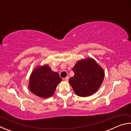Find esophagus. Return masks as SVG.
I'll return each mask as SVG.
<instances>
[{
	"instance_id": "esophagus-1",
	"label": "esophagus",
	"mask_w": 131,
	"mask_h": 131,
	"mask_svg": "<svg viewBox=\"0 0 131 131\" xmlns=\"http://www.w3.org/2000/svg\"><path fill=\"white\" fill-rule=\"evenodd\" d=\"M69 76H67V77H66L65 78H64L63 80H64L66 81H68L69 80Z\"/></svg>"
}]
</instances>
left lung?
<instances>
[{
  "instance_id": "1",
  "label": "left lung",
  "mask_w": 131,
  "mask_h": 131,
  "mask_svg": "<svg viewBox=\"0 0 131 131\" xmlns=\"http://www.w3.org/2000/svg\"><path fill=\"white\" fill-rule=\"evenodd\" d=\"M72 70L74 75L69 82L76 95L82 97L90 96L96 92L105 76L102 68L91 58L79 61Z\"/></svg>"
}]
</instances>
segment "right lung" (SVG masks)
I'll return each mask as SVG.
<instances>
[{
    "mask_svg": "<svg viewBox=\"0 0 131 131\" xmlns=\"http://www.w3.org/2000/svg\"><path fill=\"white\" fill-rule=\"evenodd\" d=\"M61 81L58 73L52 71L48 65H44L33 71L29 87L35 95L47 98L54 94L58 84Z\"/></svg>",
    "mask_w": 131,
    "mask_h": 131,
    "instance_id": "add662e5",
    "label": "right lung"
}]
</instances>
